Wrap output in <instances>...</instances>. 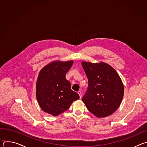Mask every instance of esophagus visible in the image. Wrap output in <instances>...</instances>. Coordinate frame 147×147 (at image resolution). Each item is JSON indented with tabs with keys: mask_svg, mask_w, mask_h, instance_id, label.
<instances>
[{
	"mask_svg": "<svg viewBox=\"0 0 147 147\" xmlns=\"http://www.w3.org/2000/svg\"><path fill=\"white\" fill-rule=\"evenodd\" d=\"M78 94L79 95L80 98H81V96H82V93H81V91H78Z\"/></svg>",
	"mask_w": 147,
	"mask_h": 147,
	"instance_id": "34e87169",
	"label": "esophagus"
}]
</instances>
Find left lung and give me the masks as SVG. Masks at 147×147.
I'll return each mask as SVG.
<instances>
[{
	"instance_id": "obj_1",
	"label": "left lung",
	"mask_w": 147,
	"mask_h": 147,
	"mask_svg": "<svg viewBox=\"0 0 147 147\" xmlns=\"http://www.w3.org/2000/svg\"><path fill=\"white\" fill-rule=\"evenodd\" d=\"M88 80V88L82 100L88 111L98 117H105L119 107L124 86L117 71L107 63L81 62Z\"/></svg>"
}]
</instances>
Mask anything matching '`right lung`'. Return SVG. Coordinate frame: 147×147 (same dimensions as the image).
I'll list each match as a JSON object with an SVG mask.
<instances>
[{"label":"right lung","mask_w":147,"mask_h":147,"mask_svg":"<svg viewBox=\"0 0 147 147\" xmlns=\"http://www.w3.org/2000/svg\"><path fill=\"white\" fill-rule=\"evenodd\" d=\"M73 63V60H55L40 70L36 82V97L44 112L57 116L79 99L78 94L71 90L70 82L66 78Z\"/></svg>","instance_id":"add662e5"}]
</instances>
